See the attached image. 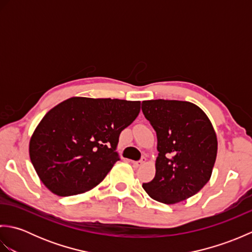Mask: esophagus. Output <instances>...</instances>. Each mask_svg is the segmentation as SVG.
Listing matches in <instances>:
<instances>
[{"label":"esophagus","mask_w":252,"mask_h":252,"mask_svg":"<svg viewBox=\"0 0 252 252\" xmlns=\"http://www.w3.org/2000/svg\"><path fill=\"white\" fill-rule=\"evenodd\" d=\"M145 161H146L145 158H142L141 160H138V161H133V167H134V168L141 167L143 163H145Z\"/></svg>","instance_id":"34e87169"}]
</instances>
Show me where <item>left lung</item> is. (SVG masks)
<instances>
[{"instance_id":"obj_1","label":"left lung","mask_w":252,"mask_h":252,"mask_svg":"<svg viewBox=\"0 0 252 252\" xmlns=\"http://www.w3.org/2000/svg\"><path fill=\"white\" fill-rule=\"evenodd\" d=\"M142 111L156 131L159 152L156 175L143 189L167 205L194 196L210 180L217 158V135L209 118L183 100H144Z\"/></svg>"}]
</instances>
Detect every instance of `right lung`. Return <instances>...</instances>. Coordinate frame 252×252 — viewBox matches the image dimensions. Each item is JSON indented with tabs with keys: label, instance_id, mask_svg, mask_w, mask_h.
<instances>
[{
	"label": "right lung",
	"instance_id": "obj_1",
	"mask_svg": "<svg viewBox=\"0 0 252 252\" xmlns=\"http://www.w3.org/2000/svg\"><path fill=\"white\" fill-rule=\"evenodd\" d=\"M141 101L71 97L52 108L31 136L32 164L58 196L92 189L119 160L122 130L136 119Z\"/></svg>",
	"mask_w": 252,
	"mask_h": 252
}]
</instances>
